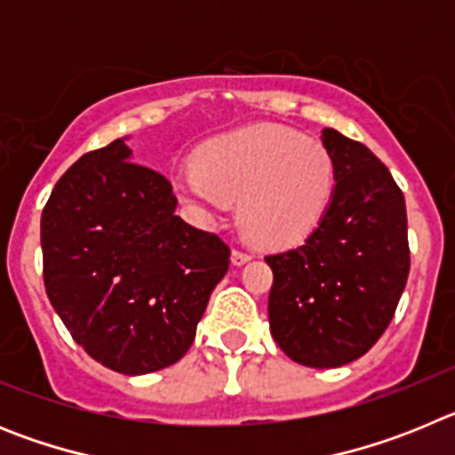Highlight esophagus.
Here are the masks:
<instances>
[{"mask_svg": "<svg viewBox=\"0 0 455 455\" xmlns=\"http://www.w3.org/2000/svg\"><path fill=\"white\" fill-rule=\"evenodd\" d=\"M251 259H252V255H248V252L232 251V264H235V267H243V264L251 262Z\"/></svg>", "mask_w": 455, "mask_h": 455, "instance_id": "34e87169", "label": "esophagus"}]
</instances>
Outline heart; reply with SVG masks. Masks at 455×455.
Returning <instances> with one entry per match:
<instances>
[{
	"instance_id": "heart-1",
	"label": "heart",
	"mask_w": 455,
	"mask_h": 455,
	"mask_svg": "<svg viewBox=\"0 0 455 455\" xmlns=\"http://www.w3.org/2000/svg\"><path fill=\"white\" fill-rule=\"evenodd\" d=\"M184 203L223 209L239 200L243 235L257 246H299L316 230L335 191V159L315 139L280 124H248L216 136L196 164L172 175Z\"/></svg>"
}]
</instances>
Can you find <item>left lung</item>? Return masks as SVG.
I'll use <instances>...</instances> for the list:
<instances>
[{
	"instance_id": "8db88e82",
	"label": "left lung",
	"mask_w": 455,
	"mask_h": 455,
	"mask_svg": "<svg viewBox=\"0 0 455 455\" xmlns=\"http://www.w3.org/2000/svg\"><path fill=\"white\" fill-rule=\"evenodd\" d=\"M335 159V191L316 230L268 255L271 335L293 363L335 369L380 339L410 271L408 219L385 164L337 130L321 132Z\"/></svg>"
}]
</instances>
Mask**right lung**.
I'll list each match as a JSON object with an SVG mask.
<instances>
[{
    "label": "right lung",
    "instance_id": "add662e5",
    "mask_svg": "<svg viewBox=\"0 0 455 455\" xmlns=\"http://www.w3.org/2000/svg\"><path fill=\"white\" fill-rule=\"evenodd\" d=\"M175 207L171 182L116 139L72 164L43 209L52 307L92 360L124 376L182 360L230 264V248Z\"/></svg>",
    "mask_w": 455,
    "mask_h": 455
}]
</instances>
